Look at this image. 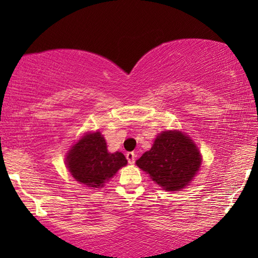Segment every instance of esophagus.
I'll use <instances>...</instances> for the list:
<instances>
[{"label":"esophagus","instance_id":"esophagus-1","mask_svg":"<svg viewBox=\"0 0 258 258\" xmlns=\"http://www.w3.org/2000/svg\"><path fill=\"white\" fill-rule=\"evenodd\" d=\"M135 157H136L135 153H126V160H128L129 164L135 163Z\"/></svg>","mask_w":258,"mask_h":258}]
</instances>
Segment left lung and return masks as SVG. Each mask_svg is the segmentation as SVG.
Listing matches in <instances>:
<instances>
[{
  "instance_id": "obj_1",
  "label": "left lung",
  "mask_w": 258,
  "mask_h": 258,
  "mask_svg": "<svg viewBox=\"0 0 258 258\" xmlns=\"http://www.w3.org/2000/svg\"><path fill=\"white\" fill-rule=\"evenodd\" d=\"M202 163L199 148L186 134L165 130L136 161L137 167L168 191H179L195 177Z\"/></svg>"
}]
</instances>
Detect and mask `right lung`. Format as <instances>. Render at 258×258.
Listing matches in <instances>:
<instances>
[{"mask_svg": "<svg viewBox=\"0 0 258 258\" xmlns=\"http://www.w3.org/2000/svg\"><path fill=\"white\" fill-rule=\"evenodd\" d=\"M128 163L122 153H108L100 132L87 133L67 154L66 164L73 177L89 188H100Z\"/></svg>", "mask_w": 258, "mask_h": 258, "instance_id": "obj_1", "label": "right lung"}]
</instances>
